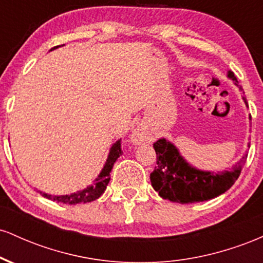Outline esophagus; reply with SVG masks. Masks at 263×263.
Segmentation results:
<instances>
[{
	"instance_id": "esophagus-1",
	"label": "esophagus",
	"mask_w": 263,
	"mask_h": 263,
	"mask_svg": "<svg viewBox=\"0 0 263 263\" xmlns=\"http://www.w3.org/2000/svg\"><path fill=\"white\" fill-rule=\"evenodd\" d=\"M151 137L148 135V132L146 131L144 128L142 127H137L132 132L131 135V142L135 144H141V143H146V142H149Z\"/></svg>"
}]
</instances>
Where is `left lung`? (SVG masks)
<instances>
[{
    "label": "left lung",
    "instance_id": "8db88e82",
    "mask_svg": "<svg viewBox=\"0 0 263 263\" xmlns=\"http://www.w3.org/2000/svg\"><path fill=\"white\" fill-rule=\"evenodd\" d=\"M228 78L237 85L232 71H228ZM243 100L246 102L245 98ZM153 148L157 155V167L151 173L153 189L163 199L180 204L210 200L221 195L236 182L247 158V155L243 156L230 171L214 173L190 165L180 156L177 147L165 138L155 142Z\"/></svg>",
    "mask_w": 263,
    "mask_h": 263
}]
</instances>
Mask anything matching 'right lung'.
<instances>
[{"instance_id":"1","label":"right lung","mask_w":263,"mask_h":263,"mask_svg":"<svg viewBox=\"0 0 263 263\" xmlns=\"http://www.w3.org/2000/svg\"><path fill=\"white\" fill-rule=\"evenodd\" d=\"M58 47L59 45H57V47L52 48L50 50L55 49V48ZM121 155H122L121 140H119L116 141V143H114L112 147L110 148V153H108L107 156L106 163H105L104 168H102L100 174H99L98 178L95 179V182L92 183V185H89L85 189L79 190V192L73 193V194H69V195H50V194H47V193H42V192L41 194L43 195L44 198L50 199V200L57 201V203H63L68 205L90 203V201L96 200V199L101 197V194L105 192V189H106L107 184L110 182V173L114 167V163L117 161V158H119Z\"/></svg>"}]
</instances>
